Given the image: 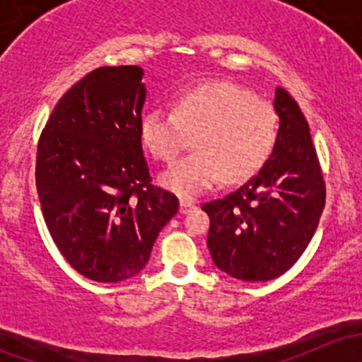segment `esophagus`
Returning a JSON list of instances; mask_svg holds the SVG:
<instances>
[{"label": "esophagus", "mask_w": 362, "mask_h": 362, "mask_svg": "<svg viewBox=\"0 0 362 362\" xmlns=\"http://www.w3.org/2000/svg\"><path fill=\"white\" fill-rule=\"evenodd\" d=\"M196 203L194 202H189V199H180V211L182 214H189L191 210H194Z\"/></svg>", "instance_id": "esophagus-1"}]
</instances>
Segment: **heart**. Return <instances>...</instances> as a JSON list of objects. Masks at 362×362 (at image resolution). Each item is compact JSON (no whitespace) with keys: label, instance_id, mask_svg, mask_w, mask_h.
<instances>
[{"label":"heart","instance_id":"heart-1","mask_svg":"<svg viewBox=\"0 0 362 362\" xmlns=\"http://www.w3.org/2000/svg\"><path fill=\"white\" fill-rule=\"evenodd\" d=\"M140 134L156 159L173 163L194 136L196 151L160 175V184L182 198L203 194L221 182L257 173L275 148V107L231 82H206L184 90L175 110L154 107L141 117Z\"/></svg>","mask_w":362,"mask_h":362}]
</instances>
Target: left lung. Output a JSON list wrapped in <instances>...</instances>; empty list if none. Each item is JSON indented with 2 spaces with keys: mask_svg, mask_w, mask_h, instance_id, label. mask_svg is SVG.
Returning a JSON list of instances; mask_svg holds the SVG:
<instances>
[{
  "mask_svg": "<svg viewBox=\"0 0 362 362\" xmlns=\"http://www.w3.org/2000/svg\"><path fill=\"white\" fill-rule=\"evenodd\" d=\"M273 105L280 117L273 154L242 187L202 206L210 217L206 245L215 266L247 282L286 273L308 247L326 204L305 115L282 87Z\"/></svg>",
  "mask_w": 362,
  "mask_h": 362,
  "instance_id": "left-lung-1",
  "label": "left lung"
}]
</instances>
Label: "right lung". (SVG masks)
<instances>
[{"mask_svg":"<svg viewBox=\"0 0 362 362\" xmlns=\"http://www.w3.org/2000/svg\"><path fill=\"white\" fill-rule=\"evenodd\" d=\"M144 69L101 66L64 93L38 140L36 191L64 259L94 282L147 264L177 196L152 184L141 148Z\"/></svg>","mask_w":362,"mask_h":362,"instance_id":"1","label":"right lung"}]
</instances>
